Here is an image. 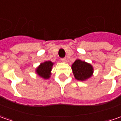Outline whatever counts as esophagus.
I'll return each mask as SVG.
<instances>
[{
    "mask_svg": "<svg viewBox=\"0 0 121 121\" xmlns=\"http://www.w3.org/2000/svg\"><path fill=\"white\" fill-rule=\"evenodd\" d=\"M61 61L62 62H65V61H66V58H65V57L61 58Z\"/></svg>",
    "mask_w": 121,
    "mask_h": 121,
    "instance_id": "34e87169",
    "label": "esophagus"
}]
</instances>
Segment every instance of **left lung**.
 Returning <instances> with one entry per match:
<instances>
[{"label":"left lung","mask_w":121,"mask_h":121,"mask_svg":"<svg viewBox=\"0 0 121 121\" xmlns=\"http://www.w3.org/2000/svg\"><path fill=\"white\" fill-rule=\"evenodd\" d=\"M75 78L79 81H85L91 78L93 73V67L90 64L81 60H76L71 65Z\"/></svg>","instance_id":"8db88e82"}]
</instances>
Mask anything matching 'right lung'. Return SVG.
<instances>
[{
	"label": "right lung",
	"mask_w": 121,
	"mask_h": 121,
	"mask_svg": "<svg viewBox=\"0 0 121 121\" xmlns=\"http://www.w3.org/2000/svg\"><path fill=\"white\" fill-rule=\"evenodd\" d=\"M53 65H54V63H52L50 61H45L43 63H42L37 67L36 72L41 78H43L45 79H49L51 75V71H52Z\"/></svg>",
	"instance_id": "right-lung-1"
}]
</instances>
